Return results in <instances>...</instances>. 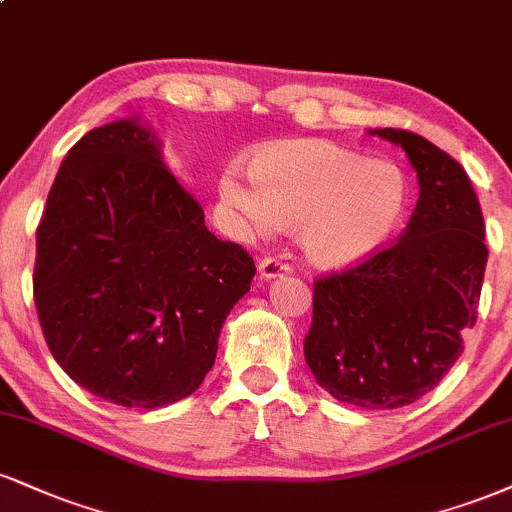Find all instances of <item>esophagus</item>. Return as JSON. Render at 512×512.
Listing matches in <instances>:
<instances>
[{"instance_id":"1","label":"esophagus","mask_w":512,"mask_h":512,"mask_svg":"<svg viewBox=\"0 0 512 512\" xmlns=\"http://www.w3.org/2000/svg\"><path fill=\"white\" fill-rule=\"evenodd\" d=\"M291 264L283 262L281 257H264L260 260V276L262 279H276V276H286L291 274Z\"/></svg>"}]
</instances>
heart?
Here are the masks:
<instances>
[{"label":"heart","mask_w":512,"mask_h":512,"mask_svg":"<svg viewBox=\"0 0 512 512\" xmlns=\"http://www.w3.org/2000/svg\"><path fill=\"white\" fill-rule=\"evenodd\" d=\"M219 174L221 205L240 236L295 226L300 245L322 267H350L396 233L408 207V178L396 162L362 157L331 140H279Z\"/></svg>","instance_id":"1"}]
</instances>
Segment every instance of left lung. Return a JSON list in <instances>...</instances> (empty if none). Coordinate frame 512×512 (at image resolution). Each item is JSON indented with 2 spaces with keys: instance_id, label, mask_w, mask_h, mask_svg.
Here are the masks:
<instances>
[{
  "instance_id": "8db88e82",
  "label": "left lung",
  "mask_w": 512,
  "mask_h": 512,
  "mask_svg": "<svg viewBox=\"0 0 512 512\" xmlns=\"http://www.w3.org/2000/svg\"><path fill=\"white\" fill-rule=\"evenodd\" d=\"M372 133L403 147L420 200L391 245L315 281L305 360L341 403L393 410L432 391L463 353L489 250L463 166L417 133Z\"/></svg>"
}]
</instances>
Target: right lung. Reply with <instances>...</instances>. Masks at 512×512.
Instances as JSON below:
<instances>
[{
  "mask_svg": "<svg viewBox=\"0 0 512 512\" xmlns=\"http://www.w3.org/2000/svg\"><path fill=\"white\" fill-rule=\"evenodd\" d=\"M252 276L250 252L207 231L135 121L92 128L61 162L33 298L49 353L85 391L145 410L190 396Z\"/></svg>",
  "mask_w": 512,
  "mask_h": 512,
  "instance_id": "1",
  "label": "right lung"
}]
</instances>
